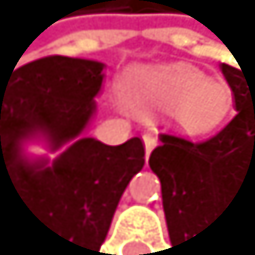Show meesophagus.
<instances>
[{
	"mask_svg": "<svg viewBox=\"0 0 255 255\" xmlns=\"http://www.w3.org/2000/svg\"><path fill=\"white\" fill-rule=\"evenodd\" d=\"M142 140H144V151H147V153H151V149H153L155 142H157L155 134H153V132H147V134L142 136Z\"/></svg>",
	"mask_w": 255,
	"mask_h": 255,
	"instance_id": "34e87169",
	"label": "esophagus"
}]
</instances>
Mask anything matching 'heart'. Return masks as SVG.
<instances>
[{
    "instance_id": "heart-1",
    "label": "heart",
    "mask_w": 255,
    "mask_h": 255,
    "mask_svg": "<svg viewBox=\"0 0 255 255\" xmlns=\"http://www.w3.org/2000/svg\"><path fill=\"white\" fill-rule=\"evenodd\" d=\"M134 91L147 106L177 115L179 121L194 132L215 128L230 106L226 85L205 78L198 70L185 65H162L138 72Z\"/></svg>"
}]
</instances>
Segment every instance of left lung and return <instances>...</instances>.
<instances>
[{
    "mask_svg": "<svg viewBox=\"0 0 255 255\" xmlns=\"http://www.w3.org/2000/svg\"><path fill=\"white\" fill-rule=\"evenodd\" d=\"M222 74L235 96V119L200 142L159 134V147L149 157L162 183L168 252L177 255L196 254L198 237L217 217L255 194V65L222 63Z\"/></svg>",
    "mask_w": 255,
    "mask_h": 255,
    "instance_id": "1",
    "label": "left lung"
}]
</instances>
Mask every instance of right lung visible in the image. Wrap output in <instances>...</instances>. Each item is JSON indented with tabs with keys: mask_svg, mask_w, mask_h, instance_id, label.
I'll use <instances>...</instances> for the list:
<instances>
[{
	"mask_svg": "<svg viewBox=\"0 0 255 255\" xmlns=\"http://www.w3.org/2000/svg\"><path fill=\"white\" fill-rule=\"evenodd\" d=\"M102 81L104 63L61 55L0 68V202L25 209L48 255L102 254L121 196L144 166L140 138L111 147L83 136ZM29 142L57 157L29 158Z\"/></svg>",
	"mask_w": 255,
	"mask_h": 255,
	"instance_id": "obj_1",
	"label": "right lung"
}]
</instances>
